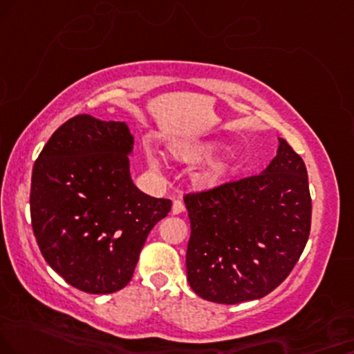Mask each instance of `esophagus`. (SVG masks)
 Instances as JSON below:
<instances>
[{"instance_id": "34e87169", "label": "esophagus", "mask_w": 354, "mask_h": 354, "mask_svg": "<svg viewBox=\"0 0 354 354\" xmlns=\"http://www.w3.org/2000/svg\"><path fill=\"white\" fill-rule=\"evenodd\" d=\"M184 210H185L184 202H182V200H174V203H172V213H174V215H178V213H182Z\"/></svg>"}]
</instances>
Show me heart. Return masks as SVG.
<instances>
[{
	"label": "heart",
	"mask_w": 354,
	"mask_h": 354,
	"mask_svg": "<svg viewBox=\"0 0 354 354\" xmlns=\"http://www.w3.org/2000/svg\"><path fill=\"white\" fill-rule=\"evenodd\" d=\"M216 144L212 141L207 142H178L170 146V154L176 159L184 160V162H194V160L202 159V157L208 156L215 149ZM236 157L231 152H225V154L210 157L203 165H200L197 170V178L205 184H210V182L218 180L220 177H223L228 170L234 165ZM149 162L152 167H159V159L157 157H149Z\"/></svg>",
	"instance_id": "1"
}]
</instances>
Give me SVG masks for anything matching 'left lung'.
<instances>
[{
    "label": "left lung",
    "instance_id": "8db88e82",
    "mask_svg": "<svg viewBox=\"0 0 354 354\" xmlns=\"http://www.w3.org/2000/svg\"><path fill=\"white\" fill-rule=\"evenodd\" d=\"M190 218L187 281L215 304L263 299L286 281L302 254L312 221L308 176L279 139L261 174L187 194Z\"/></svg>",
    "mask_w": 354,
    "mask_h": 354
}]
</instances>
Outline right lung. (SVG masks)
<instances>
[{"instance_id": "1", "label": "right lung", "mask_w": 354, "mask_h": 354, "mask_svg": "<svg viewBox=\"0 0 354 354\" xmlns=\"http://www.w3.org/2000/svg\"><path fill=\"white\" fill-rule=\"evenodd\" d=\"M133 144L121 121L78 115L52 134L34 164L30 221L39 250L86 294L128 286L147 234L172 207L133 184Z\"/></svg>"}]
</instances>
